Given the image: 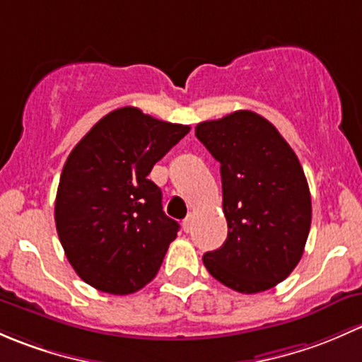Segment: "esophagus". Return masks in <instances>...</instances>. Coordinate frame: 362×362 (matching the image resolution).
<instances>
[{"label": "esophagus", "mask_w": 362, "mask_h": 362, "mask_svg": "<svg viewBox=\"0 0 362 362\" xmlns=\"http://www.w3.org/2000/svg\"><path fill=\"white\" fill-rule=\"evenodd\" d=\"M192 223H193V216L189 214L188 218L182 221V228H185V232H189V230H192Z\"/></svg>", "instance_id": "1"}]
</instances>
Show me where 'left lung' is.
I'll list each match as a JSON object with an SVG mask.
<instances>
[{
  "label": "left lung",
  "mask_w": 362,
  "mask_h": 362,
  "mask_svg": "<svg viewBox=\"0 0 362 362\" xmlns=\"http://www.w3.org/2000/svg\"><path fill=\"white\" fill-rule=\"evenodd\" d=\"M195 136L221 163L228 223L225 244L206 252L204 264L233 291H267L294 270L310 232V189L300 160L255 111L202 122Z\"/></svg>",
  "instance_id": "8db88e82"
}]
</instances>
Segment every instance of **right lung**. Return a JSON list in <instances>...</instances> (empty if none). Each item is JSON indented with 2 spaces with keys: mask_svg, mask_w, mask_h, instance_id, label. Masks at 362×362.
<instances>
[{
  "mask_svg": "<svg viewBox=\"0 0 362 362\" xmlns=\"http://www.w3.org/2000/svg\"><path fill=\"white\" fill-rule=\"evenodd\" d=\"M188 132V125L118 107L69 153L55 226L71 267L92 288L130 294L155 279L180 225L165 216L148 174Z\"/></svg>",
  "mask_w": 362,
  "mask_h": 362,
  "instance_id": "1",
  "label": "right lung"
}]
</instances>
